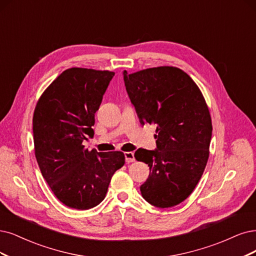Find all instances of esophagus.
Listing matches in <instances>:
<instances>
[{
  "label": "esophagus",
  "instance_id": "34e87169",
  "mask_svg": "<svg viewBox=\"0 0 256 256\" xmlns=\"http://www.w3.org/2000/svg\"><path fill=\"white\" fill-rule=\"evenodd\" d=\"M124 157H126V164H130L135 162V156L133 152H126L124 153Z\"/></svg>",
  "mask_w": 256,
  "mask_h": 256
}]
</instances>
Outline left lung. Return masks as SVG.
<instances>
[{
    "instance_id": "left-lung-1",
    "label": "left lung",
    "mask_w": 256,
    "mask_h": 256,
    "mask_svg": "<svg viewBox=\"0 0 256 256\" xmlns=\"http://www.w3.org/2000/svg\"><path fill=\"white\" fill-rule=\"evenodd\" d=\"M126 88L141 124H156L157 148H138L135 158L150 175L140 186L158 208L182 202L200 180L210 153L212 120L197 84L174 66L123 72Z\"/></svg>"
}]
</instances>
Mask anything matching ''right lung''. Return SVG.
<instances>
[{"label": "right lung", "mask_w": 256, "mask_h": 256, "mask_svg": "<svg viewBox=\"0 0 256 256\" xmlns=\"http://www.w3.org/2000/svg\"><path fill=\"white\" fill-rule=\"evenodd\" d=\"M115 72L72 68L41 94L32 118L34 154L54 196L72 209L88 210L106 195L110 179L124 166L122 152L88 150L94 114Z\"/></svg>", "instance_id": "right-lung-1"}]
</instances>
